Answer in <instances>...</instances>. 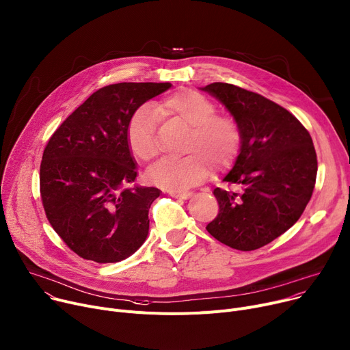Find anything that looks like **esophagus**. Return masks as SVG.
<instances>
[{
    "label": "esophagus",
    "instance_id": "esophagus-1",
    "mask_svg": "<svg viewBox=\"0 0 350 350\" xmlns=\"http://www.w3.org/2000/svg\"><path fill=\"white\" fill-rule=\"evenodd\" d=\"M169 194L174 198H181V200H187L191 197V193L189 191H169Z\"/></svg>",
    "mask_w": 350,
    "mask_h": 350
}]
</instances>
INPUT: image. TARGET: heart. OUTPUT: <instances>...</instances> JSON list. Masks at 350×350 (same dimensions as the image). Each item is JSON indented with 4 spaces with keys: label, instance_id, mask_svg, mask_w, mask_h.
Wrapping results in <instances>:
<instances>
[{
    "label": "heart",
    "instance_id": "b5f03b06",
    "mask_svg": "<svg viewBox=\"0 0 350 350\" xmlns=\"http://www.w3.org/2000/svg\"><path fill=\"white\" fill-rule=\"evenodd\" d=\"M156 112L173 120L189 133L183 145L184 157L161 160L149 172V180L165 190L180 191L202 183L215 170L228 167L241 148V128L229 113L217 112L214 101L194 90H181L156 105ZM145 105L139 108L128 124L126 139L131 153L149 163L159 154L156 137L157 115Z\"/></svg>",
    "mask_w": 350,
    "mask_h": 350
}]
</instances>
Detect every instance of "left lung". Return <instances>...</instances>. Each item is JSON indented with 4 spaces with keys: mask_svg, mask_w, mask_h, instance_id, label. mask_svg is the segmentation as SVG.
<instances>
[{
    "mask_svg": "<svg viewBox=\"0 0 350 350\" xmlns=\"http://www.w3.org/2000/svg\"><path fill=\"white\" fill-rule=\"evenodd\" d=\"M238 121L241 152L224 181L238 191L215 189L218 215L206 230L238 250L259 249L290 229L311 200L318 161L310 132L286 108L228 83L202 88Z\"/></svg>",
    "mask_w": 350,
    "mask_h": 350,
    "instance_id": "left-lung-1",
    "label": "left lung"
}]
</instances>
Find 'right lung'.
Masks as SVG:
<instances>
[{"instance_id":"right-lung-1","label":"right lung","mask_w":350,"mask_h":350,"mask_svg":"<svg viewBox=\"0 0 350 350\" xmlns=\"http://www.w3.org/2000/svg\"><path fill=\"white\" fill-rule=\"evenodd\" d=\"M170 83L97 90L55 131L40 163V198L52 228L85 260L116 263L146 241L154 187L125 189L136 165L126 131L135 111Z\"/></svg>"}]
</instances>
